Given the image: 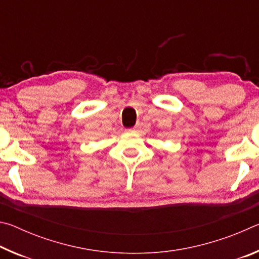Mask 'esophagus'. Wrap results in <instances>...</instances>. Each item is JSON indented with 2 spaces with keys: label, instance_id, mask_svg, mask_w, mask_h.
<instances>
[{
  "label": "esophagus",
  "instance_id": "obj_1",
  "mask_svg": "<svg viewBox=\"0 0 259 259\" xmlns=\"http://www.w3.org/2000/svg\"><path fill=\"white\" fill-rule=\"evenodd\" d=\"M135 130V128H133V129H128L126 131H128V133H131V131H134Z\"/></svg>",
  "mask_w": 259,
  "mask_h": 259
}]
</instances>
